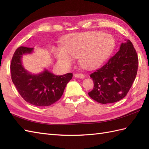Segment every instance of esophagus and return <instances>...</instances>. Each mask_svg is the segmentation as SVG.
Returning a JSON list of instances; mask_svg holds the SVG:
<instances>
[{
    "mask_svg": "<svg viewBox=\"0 0 149 149\" xmlns=\"http://www.w3.org/2000/svg\"><path fill=\"white\" fill-rule=\"evenodd\" d=\"M75 77L77 78H80V79H84L85 77L84 75L83 74H81V73H76V74H74Z\"/></svg>",
    "mask_w": 149,
    "mask_h": 149,
    "instance_id": "obj_1",
    "label": "esophagus"
}]
</instances>
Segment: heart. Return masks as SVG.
Listing matches in <instances>:
<instances>
[{
    "instance_id": "obj_1",
    "label": "heart",
    "mask_w": 149,
    "mask_h": 149,
    "mask_svg": "<svg viewBox=\"0 0 149 149\" xmlns=\"http://www.w3.org/2000/svg\"><path fill=\"white\" fill-rule=\"evenodd\" d=\"M63 47L56 52L59 63L69 66L74 58L79 56V61L83 67L93 68L100 65L111 54L115 40L111 34L92 31L70 36Z\"/></svg>"
}]
</instances>
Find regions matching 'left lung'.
Instances as JSON below:
<instances>
[{"label":"left lung","instance_id":"obj_1","mask_svg":"<svg viewBox=\"0 0 149 149\" xmlns=\"http://www.w3.org/2000/svg\"><path fill=\"white\" fill-rule=\"evenodd\" d=\"M138 66L136 51L127 40L115 55L90 74L94 87L88 95L100 104L118 102L127 95L136 76Z\"/></svg>","mask_w":149,"mask_h":149}]
</instances>
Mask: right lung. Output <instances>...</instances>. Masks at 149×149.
<instances>
[{"mask_svg":"<svg viewBox=\"0 0 149 149\" xmlns=\"http://www.w3.org/2000/svg\"><path fill=\"white\" fill-rule=\"evenodd\" d=\"M33 48L20 47L11 59V79L21 97L33 105L48 106L57 102L63 95L66 84L72 79V73L56 75L45 70L41 74H31L22 64V57L30 54Z\"/></svg>","mask_w":149,"mask_h":149,"instance_id":"obj_1","label":"right lung"}]
</instances>
